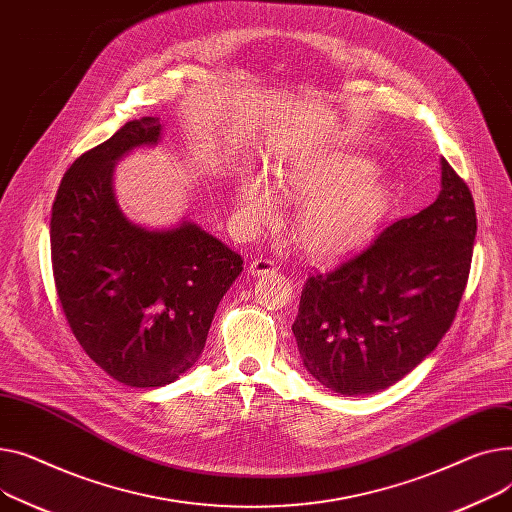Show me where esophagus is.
<instances>
[{
  "label": "esophagus",
  "mask_w": 512,
  "mask_h": 512,
  "mask_svg": "<svg viewBox=\"0 0 512 512\" xmlns=\"http://www.w3.org/2000/svg\"><path fill=\"white\" fill-rule=\"evenodd\" d=\"M275 270H277L275 262L264 260V258H254V260L250 262V266H248V273H250L252 277H266V275H270V273H275Z\"/></svg>",
  "instance_id": "34e87169"
}]
</instances>
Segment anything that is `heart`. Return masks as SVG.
<instances>
[{"label":"heart","mask_w":512,"mask_h":512,"mask_svg":"<svg viewBox=\"0 0 512 512\" xmlns=\"http://www.w3.org/2000/svg\"><path fill=\"white\" fill-rule=\"evenodd\" d=\"M297 206L291 235L312 262L328 264L362 250L384 227L393 210V192L376 165L349 150H320L273 171L270 188L248 171L237 179L235 213L250 231L277 221L269 194Z\"/></svg>","instance_id":"heart-1"}]
</instances>
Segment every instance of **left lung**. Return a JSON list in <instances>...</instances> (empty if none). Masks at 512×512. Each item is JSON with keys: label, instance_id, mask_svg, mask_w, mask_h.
Wrapping results in <instances>:
<instances>
[{"label": "left lung", "instance_id": "obj_1", "mask_svg": "<svg viewBox=\"0 0 512 512\" xmlns=\"http://www.w3.org/2000/svg\"><path fill=\"white\" fill-rule=\"evenodd\" d=\"M438 198L333 273L310 277L291 326L306 370L345 397L393 386L455 320L477 233L471 192L440 159Z\"/></svg>", "mask_w": 512, "mask_h": 512}]
</instances>
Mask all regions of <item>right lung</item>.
I'll use <instances>...</instances> for the list:
<instances>
[{"mask_svg":"<svg viewBox=\"0 0 512 512\" xmlns=\"http://www.w3.org/2000/svg\"><path fill=\"white\" fill-rule=\"evenodd\" d=\"M159 117L132 119L72 163L51 210L55 289L74 337L113 380L165 386L204 349L217 306L244 260L194 221L132 223L113 169L134 148L157 146Z\"/></svg>","mask_w":512,"mask_h":512,"instance_id":"add662e5","label":"right lung"}]
</instances>
